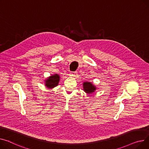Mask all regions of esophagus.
<instances>
[{
    "label": "esophagus",
    "mask_w": 149,
    "mask_h": 149,
    "mask_svg": "<svg viewBox=\"0 0 149 149\" xmlns=\"http://www.w3.org/2000/svg\"><path fill=\"white\" fill-rule=\"evenodd\" d=\"M77 75V72H72L70 74V76H71V77H76Z\"/></svg>",
    "instance_id": "1"
}]
</instances>
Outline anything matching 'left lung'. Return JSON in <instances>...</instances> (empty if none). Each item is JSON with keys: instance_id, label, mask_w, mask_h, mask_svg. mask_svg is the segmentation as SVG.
<instances>
[{"instance_id": "8db88e82", "label": "left lung", "mask_w": 149, "mask_h": 149, "mask_svg": "<svg viewBox=\"0 0 149 149\" xmlns=\"http://www.w3.org/2000/svg\"><path fill=\"white\" fill-rule=\"evenodd\" d=\"M83 91L87 94H92L95 92L97 87L95 85L92 84L91 82L85 81L83 83Z\"/></svg>"}]
</instances>
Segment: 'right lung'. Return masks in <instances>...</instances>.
<instances>
[{
  "label": "right lung",
  "instance_id": "add662e5",
  "mask_svg": "<svg viewBox=\"0 0 149 149\" xmlns=\"http://www.w3.org/2000/svg\"><path fill=\"white\" fill-rule=\"evenodd\" d=\"M61 77L57 74H54L48 77L44 80V84L47 88H53L56 87L60 81Z\"/></svg>",
  "mask_w": 149,
  "mask_h": 149
}]
</instances>
